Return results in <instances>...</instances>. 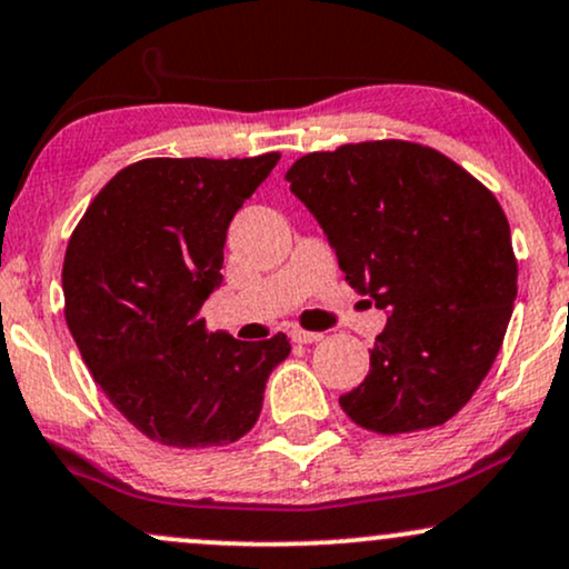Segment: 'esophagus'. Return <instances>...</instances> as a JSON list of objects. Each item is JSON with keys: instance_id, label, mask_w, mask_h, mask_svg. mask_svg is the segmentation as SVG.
Returning <instances> with one entry per match:
<instances>
[{"instance_id": "esophagus-1", "label": "esophagus", "mask_w": 569, "mask_h": 569, "mask_svg": "<svg viewBox=\"0 0 569 569\" xmlns=\"http://www.w3.org/2000/svg\"><path fill=\"white\" fill-rule=\"evenodd\" d=\"M323 335H318V331H305V329H291V339L293 342H299V345H312V342H318V339H321Z\"/></svg>"}]
</instances>
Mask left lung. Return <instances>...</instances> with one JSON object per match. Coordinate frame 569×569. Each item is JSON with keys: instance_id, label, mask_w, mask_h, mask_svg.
<instances>
[{"instance_id": "left-lung-1", "label": "left lung", "mask_w": 569, "mask_h": 569, "mask_svg": "<svg viewBox=\"0 0 569 569\" xmlns=\"http://www.w3.org/2000/svg\"><path fill=\"white\" fill-rule=\"evenodd\" d=\"M291 192L358 293L388 312L367 380L339 396L356 426H443L492 369L516 299L511 227L485 184L411 141L345 143L299 158Z\"/></svg>"}]
</instances>
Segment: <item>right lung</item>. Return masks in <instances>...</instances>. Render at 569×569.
Listing matches in <instances>:
<instances>
[{
	"label": "right lung",
	"instance_id": "right-lung-1",
	"mask_svg": "<svg viewBox=\"0 0 569 569\" xmlns=\"http://www.w3.org/2000/svg\"><path fill=\"white\" fill-rule=\"evenodd\" d=\"M278 160L133 162L71 232L61 276L69 331L93 380L147 439L181 449L238 441L291 352L286 335L240 342L208 335L200 318L221 286L227 227Z\"/></svg>",
	"mask_w": 569,
	"mask_h": 569
}]
</instances>
